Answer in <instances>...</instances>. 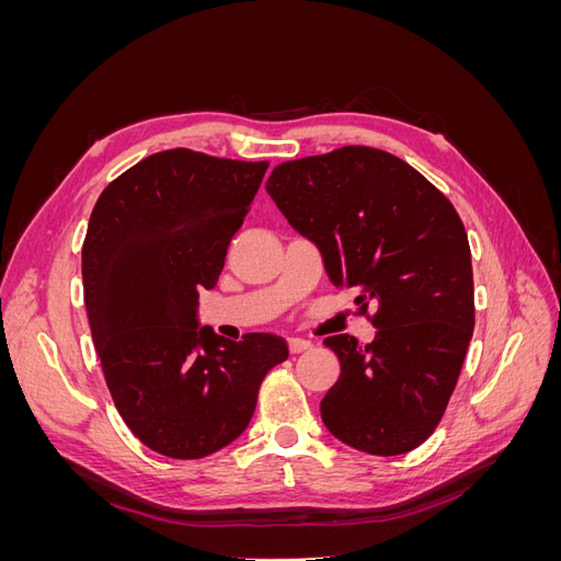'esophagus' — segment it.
<instances>
[{
  "label": "esophagus",
  "mask_w": 561,
  "mask_h": 561,
  "mask_svg": "<svg viewBox=\"0 0 561 561\" xmlns=\"http://www.w3.org/2000/svg\"><path fill=\"white\" fill-rule=\"evenodd\" d=\"M313 344L309 342V339H299V336H293L290 339V353H304V351H311Z\"/></svg>",
  "instance_id": "1"
}]
</instances>
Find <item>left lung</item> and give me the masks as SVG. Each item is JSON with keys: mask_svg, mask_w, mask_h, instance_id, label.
I'll list each match as a JSON object with an SVG mask.
<instances>
[{"mask_svg": "<svg viewBox=\"0 0 561 561\" xmlns=\"http://www.w3.org/2000/svg\"><path fill=\"white\" fill-rule=\"evenodd\" d=\"M334 287L377 311L375 342L328 336L342 375L320 402L328 431L375 456L416 449L454 393L474 328L468 233L449 198L388 151L348 145L285 161L266 180Z\"/></svg>", "mask_w": 561, "mask_h": 561, "instance_id": "8db88e82", "label": "left lung"}]
</instances>
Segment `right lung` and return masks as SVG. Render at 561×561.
Here are the masks:
<instances>
[{
	"label": "right lung",
	"mask_w": 561,
	"mask_h": 561,
	"mask_svg": "<svg viewBox=\"0 0 561 561\" xmlns=\"http://www.w3.org/2000/svg\"><path fill=\"white\" fill-rule=\"evenodd\" d=\"M268 161L165 149L100 194L81 250L83 301L105 381L126 426L171 458H203L239 437L285 339L243 342L198 328Z\"/></svg>",
	"instance_id": "1"
}]
</instances>
